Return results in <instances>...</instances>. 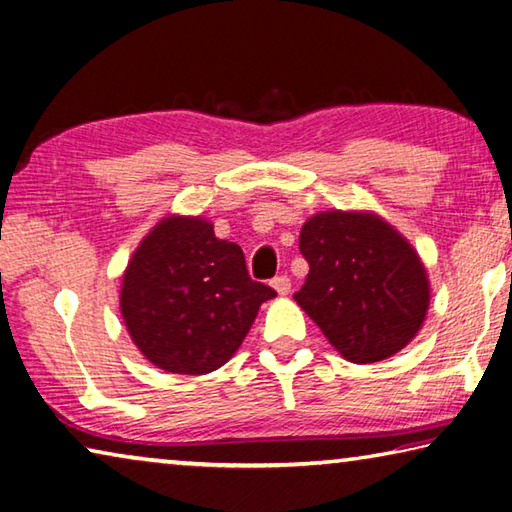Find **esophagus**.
Here are the masks:
<instances>
[{"instance_id":"1","label":"esophagus","mask_w":512,"mask_h":512,"mask_svg":"<svg viewBox=\"0 0 512 512\" xmlns=\"http://www.w3.org/2000/svg\"><path fill=\"white\" fill-rule=\"evenodd\" d=\"M271 287L280 293V296H287V293L291 291V280H289V275H277V277H273L271 280Z\"/></svg>"}]
</instances>
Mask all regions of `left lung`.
I'll use <instances>...</instances> for the list:
<instances>
[{
	"mask_svg": "<svg viewBox=\"0 0 512 512\" xmlns=\"http://www.w3.org/2000/svg\"><path fill=\"white\" fill-rule=\"evenodd\" d=\"M309 262L298 305L343 359L375 363L413 341L429 309L418 253L372 212H320L300 230Z\"/></svg>",
	"mask_w": 512,
	"mask_h": 512,
	"instance_id": "8db88e82",
	"label": "left lung"
}]
</instances>
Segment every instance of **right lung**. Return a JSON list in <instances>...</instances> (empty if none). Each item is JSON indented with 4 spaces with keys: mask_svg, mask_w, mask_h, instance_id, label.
Returning <instances> with one entry per match:
<instances>
[{
    "mask_svg": "<svg viewBox=\"0 0 512 512\" xmlns=\"http://www.w3.org/2000/svg\"><path fill=\"white\" fill-rule=\"evenodd\" d=\"M277 293L250 280L244 250L214 237L203 216H164L121 277L128 334L160 370L205 375L246 339L262 302Z\"/></svg>",
    "mask_w": 512,
    "mask_h": 512,
    "instance_id": "1",
    "label": "right lung"
}]
</instances>
